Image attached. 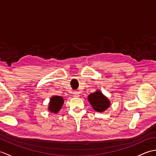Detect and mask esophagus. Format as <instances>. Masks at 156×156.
Returning <instances> with one entry per match:
<instances>
[{
    "mask_svg": "<svg viewBox=\"0 0 156 156\" xmlns=\"http://www.w3.org/2000/svg\"><path fill=\"white\" fill-rule=\"evenodd\" d=\"M74 97H80V94H79V93H78V92H76V91H74Z\"/></svg>",
    "mask_w": 156,
    "mask_h": 156,
    "instance_id": "1",
    "label": "esophagus"
}]
</instances>
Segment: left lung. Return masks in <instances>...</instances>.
Instances as JSON below:
<instances>
[{
  "instance_id": "1",
  "label": "left lung",
  "mask_w": 156,
  "mask_h": 156,
  "mask_svg": "<svg viewBox=\"0 0 156 156\" xmlns=\"http://www.w3.org/2000/svg\"><path fill=\"white\" fill-rule=\"evenodd\" d=\"M88 99L92 108L97 112H103L110 107V101L100 90L89 94Z\"/></svg>"
}]
</instances>
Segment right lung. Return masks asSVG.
Listing matches in <instances>:
<instances>
[{
    "mask_svg": "<svg viewBox=\"0 0 156 156\" xmlns=\"http://www.w3.org/2000/svg\"><path fill=\"white\" fill-rule=\"evenodd\" d=\"M63 105H64V98L62 97L54 96L51 98L50 101H49L48 109L51 112L57 113L61 109Z\"/></svg>",
    "mask_w": 156,
    "mask_h": 156,
    "instance_id": "1",
    "label": "right lung"
}]
</instances>
